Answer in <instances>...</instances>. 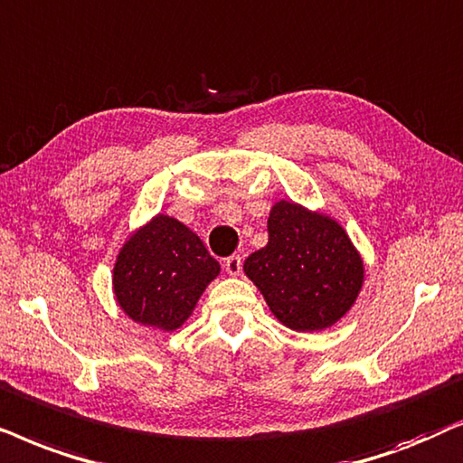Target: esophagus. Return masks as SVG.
Segmentation results:
<instances>
[{
	"mask_svg": "<svg viewBox=\"0 0 463 463\" xmlns=\"http://www.w3.org/2000/svg\"><path fill=\"white\" fill-rule=\"evenodd\" d=\"M224 269H226V273H228V275L237 277L239 273H241V269H243V260H241V256H237V254L228 256L226 260H224Z\"/></svg>",
	"mask_w": 463,
	"mask_h": 463,
	"instance_id": "34e87169",
	"label": "esophagus"
}]
</instances>
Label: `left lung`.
<instances>
[{
  "label": "left lung",
  "instance_id": "1",
  "mask_svg": "<svg viewBox=\"0 0 463 463\" xmlns=\"http://www.w3.org/2000/svg\"><path fill=\"white\" fill-rule=\"evenodd\" d=\"M243 270L273 316L298 332L336 324L364 283V262L345 228L292 201L270 209L269 243L248 256Z\"/></svg>",
  "mask_w": 463,
  "mask_h": 463
}]
</instances>
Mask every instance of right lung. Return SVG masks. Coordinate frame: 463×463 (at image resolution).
<instances>
[{
    "mask_svg": "<svg viewBox=\"0 0 463 463\" xmlns=\"http://www.w3.org/2000/svg\"><path fill=\"white\" fill-rule=\"evenodd\" d=\"M220 264L199 237L158 213L122 245L114 264V294L133 322L174 332L190 317Z\"/></svg>",
    "mask_w": 463,
    "mask_h": 463,
    "instance_id": "obj_1",
    "label": "right lung"
}]
</instances>
